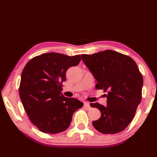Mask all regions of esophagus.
<instances>
[{
  "mask_svg": "<svg viewBox=\"0 0 157 157\" xmlns=\"http://www.w3.org/2000/svg\"><path fill=\"white\" fill-rule=\"evenodd\" d=\"M84 106L86 109H90V104L87 102H84Z\"/></svg>",
  "mask_w": 157,
  "mask_h": 157,
  "instance_id": "esophagus-1",
  "label": "esophagus"
}]
</instances>
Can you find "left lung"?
<instances>
[{"instance_id":"obj_1","label":"left lung","mask_w":157,"mask_h":157,"mask_svg":"<svg viewBox=\"0 0 157 157\" xmlns=\"http://www.w3.org/2000/svg\"><path fill=\"white\" fill-rule=\"evenodd\" d=\"M82 59L98 83L97 89H104L107 106L91 103L101 116L92 122L102 134H116L126 128L134 118L141 101L143 79L136 62L131 57L107 50L93 55H82Z\"/></svg>"}]
</instances>
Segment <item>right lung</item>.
<instances>
[{
    "label": "right lung",
    "instance_id": "1",
    "mask_svg": "<svg viewBox=\"0 0 157 157\" xmlns=\"http://www.w3.org/2000/svg\"><path fill=\"white\" fill-rule=\"evenodd\" d=\"M75 56L50 52L34 57L23 68L19 95L29 119L41 132L57 134L68 128L73 113L83 103L76 98H66L62 84L71 66L80 62Z\"/></svg>",
    "mask_w": 157,
    "mask_h": 157
}]
</instances>
